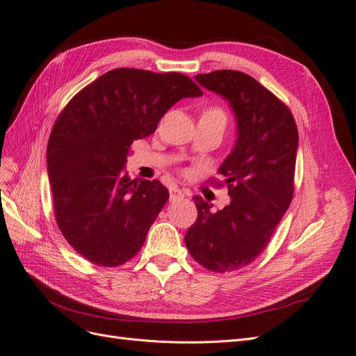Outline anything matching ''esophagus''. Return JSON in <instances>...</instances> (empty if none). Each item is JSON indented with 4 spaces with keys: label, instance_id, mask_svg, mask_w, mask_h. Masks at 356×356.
Listing matches in <instances>:
<instances>
[{
    "label": "esophagus",
    "instance_id": "esophagus-1",
    "mask_svg": "<svg viewBox=\"0 0 356 356\" xmlns=\"http://www.w3.org/2000/svg\"><path fill=\"white\" fill-rule=\"evenodd\" d=\"M169 198H170V202H177V200H179V198H184V191L179 188H172L170 190Z\"/></svg>",
    "mask_w": 356,
    "mask_h": 356
}]
</instances>
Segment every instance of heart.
Wrapping results in <instances>:
<instances>
[{
  "label": "heart",
  "instance_id": "obj_1",
  "mask_svg": "<svg viewBox=\"0 0 356 356\" xmlns=\"http://www.w3.org/2000/svg\"><path fill=\"white\" fill-rule=\"evenodd\" d=\"M207 111L215 112V113H218V115H220L222 118H225V113H223V111H222V109H218V108H211V109H207Z\"/></svg>",
  "mask_w": 356,
  "mask_h": 356
}]
</instances>
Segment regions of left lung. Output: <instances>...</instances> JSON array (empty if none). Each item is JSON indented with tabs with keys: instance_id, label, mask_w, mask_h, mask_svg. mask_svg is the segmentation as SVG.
<instances>
[{
	"instance_id": "obj_1",
	"label": "left lung",
	"mask_w": 356,
	"mask_h": 356,
	"mask_svg": "<svg viewBox=\"0 0 356 356\" xmlns=\"http://www.w3.org/2000/svg\"><path fill=\"white\" fill-rule=\"evenodd\" d=\"M195 80L229 102L238 137L219 168L231 203L211 211L195 195L197 220L184 239L198 264L225 273L257 259L286 213L293 195L298 129L289 108L245 73L216 70ZM211 184L223 186L218 179Z\"/></svg>"
}]
</instances>
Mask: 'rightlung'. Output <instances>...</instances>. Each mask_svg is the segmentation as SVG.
<instances>
[{
  "label": "right lung",
  "mask_w": 356,
  "mask_h": 356,
  "mask_svg": "<svg viewBox=\"0 0 356 356\" xmlns=\"http://www.w3.org/2000/svg\"><path fill=\"white\" fill-rule=\"evenodd\" d=\"M202 89L181 73L115 68L65 105L48 141L55 219L81 257L121 266L143 247L169 198L158 179L122 172L134 140L156 131L168 109Z\"/></svg>",
  "instance_id": "add662e5"
}]
</instances>
